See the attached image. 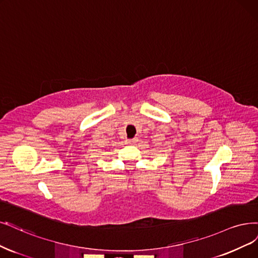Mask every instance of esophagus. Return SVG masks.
<instances>
[{
	"label": "esophagus",
	"instance_id": "34e87169",
	"mask_svg": "<svg viewBox=\"0 0 258 258\" xmlns=\"http://www.w3.org/2000/svg\"><path fill=\"white\" fill-rule=\"evenodd\" d=\"M126 143H127L128 145H135V144L137 143V140H136V139H131V140H127V141H126Z\"/></svg>",
	"mask_w": 258,
	"mask_h": 258
}]
</instances>
